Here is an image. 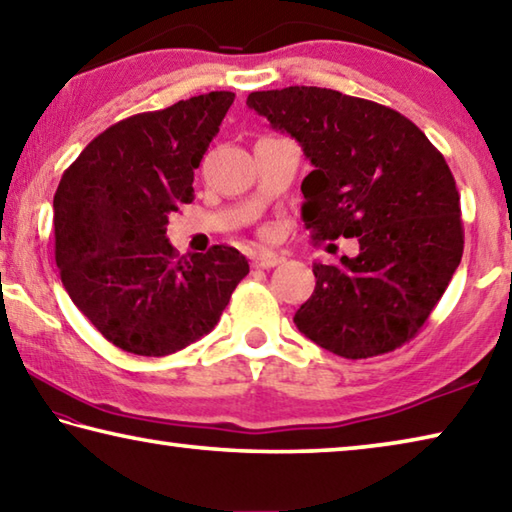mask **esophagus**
<instances>
[{"label": "esophagus", "instance_id": "34e87169", "mask_svg": "<svg viewBox=\"0 0 512 512\" xmlns=\"http://www.w3.org/2000/svg\"><path fill=\"white\" fill-rule=\"evenodd\" d=\"M282 262H284V257L273 253V250H259V253L253 255V266H257V268H273Z\"/></svg>", "mask_w": 512, "mask_h": 512}]
</instances>
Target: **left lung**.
I'll use <instances>...</instances> for the list:
<instances>
[{"mask_svg": "<svg viewBox=\"0 0 512 512\" xmlns=\"http://www.w3.org/2000/svg\"><path fill=\"white\" fill-rule=\"evenodd\" d=\"M246 106L314 164L300 185L311 239L359 241L357 257L314 264L316 289L293 323L345 359L400 348L463 257L461 201L443 153L397 110L336 90L250 92Z\"/></svg>", "mask_w": 512, "mask_h": 512, "instance_id": "left-lung-1", "label": "left lung"}]
</instances>
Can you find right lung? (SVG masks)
Returning <instances> with one entry per match:
<instances>
[{
    "mask_svg": "<svg viewBox=\"0 0 512 512\" xmlns=\"http://www.w3.org/2000/svg\"><path fill=\"white\" fill-rule=\"evenodd\" d=\"M232 92L117 121L85 146L54 196L56 264L81 314L140 357H167L212 332L248 259L232 246L178 257L169 214L194 201V169Z\"/></svg>",
    "mask_w": 512,
    "mask_h": 512,
    "instance_id": "1",
    "label": "right lung"
}]
</instances>
